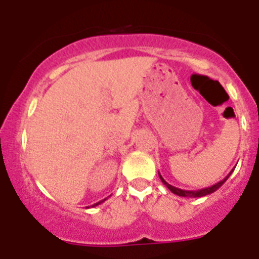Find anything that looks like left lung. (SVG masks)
I'll return each mask as SVG.
<instances>
[{
  "instance_id": "8db88e82",
  "label": "left lung",
  "mask_w": 259,
  "mask_h": 259,
  "mask_svg": "<svg viewBox=\"0 0 259 259\" xmlns=\"http://www.w3.org/2000/svg\"><path fill=\"white\" fill-rule=\"evenodd\" d=\"M232 172H233V170L231 171V172L228 174V175L226 176V178H224L223 180L218 182V183H217V184L211 185V187H207V188L198 189V191H184V189L176 188V187H174V185L168 184V183H167L166 180H164L163 178H162L161 174H159V172H158V174H159V179L162 180V183H163V184L166 185L167 188L170 189V191L172 192L174 194H178V196H180V197H193V198H196V197H203V196H207V194H210V193H214V192L217 191V189L221 188L222 185H223L224 183H226V180H227L228 178H230V175Z\"/></svg>"
}]
</instances>
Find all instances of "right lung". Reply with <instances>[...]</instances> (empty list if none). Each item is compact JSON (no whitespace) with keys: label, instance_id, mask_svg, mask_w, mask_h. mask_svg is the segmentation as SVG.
I'll use <instances>...</instances> for the list:
<instances>
[{"label":"right lung","instance_id":"obj_1","mask_svg":"<svg viewBox=\"0 0 259 259\" xmlns=\"http://www.w3.org/2000/svg\"><path fill=\"white\" fill-rule=\"evenodd\" d=\"M104 201H106V198H105V200H102V201H100V202L95 203V205H92V206H91V207H95V206H97V205H100V203H102V202H104ZM88 207H89V206H88Z\"/></svg>","mask_w":259,"mask_h":259}]
</instances>
